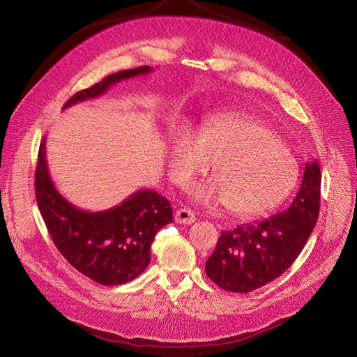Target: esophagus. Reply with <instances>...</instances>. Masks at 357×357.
Listing matches in <instances>:
<instances>
[{"label": "esophagus", "mask_w": 357, "mask_h": 357, "mask_svg": "<svg viewBox=\"0 0 357 357\" xmlns=\"http://www.w3.org/2000/svg\"><path fill=\"white\" fill-rule=\"evenodd\" d=\"M174 220L177 223H183V225H192L193 222L197 220L195 214H193V211L190 208H178L174 214Z\"/></svg>", "instance_id": "obj_1"}]
</instances>
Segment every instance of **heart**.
Returning <instances> with one entry per match:
<instances>
[{
  "label": "heart",
  "instance_id": "obj_1",
  "mask_svg": "<svg viewBox=\"0 0 357 357\" xmlns=\"http://www.w3.org/2000/svg\"><path fill=\"white\" fill-rule=\"evenodd\" d=\"M214 162V180L192 190L198 201L226 204L241 218L264 214L283 202L295 188L298 162L275 129L255 116L214 114L198 135L180 131L171 139L169 167L174 181L186 188Z\"/></svg>",
  "mask_w": 357,
  "mask_h": 357
}]
</instances>
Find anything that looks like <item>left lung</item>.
<instances>
[{
	"mask_svg": "<svg viewBox=\"0 0 357 357\" xmlns=\"http://www.w3.org/2000/svg\"><path fill=\"white\" fill-rule=\"evenodd\" d=\"M320 183L319 164L308 162L302 185L287 210L223 231L205 264L211 282L223 290L248 294L289 269L317 223Z\"/></svg>",
	"mask_w": 357,
	"mask_h": 357,
	"instance_id": "8db88e82",
	"label": "left lung"
}]
</instances>
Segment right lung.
<instances>
[{
  "label": "right lung",
  "instance_id": "1",
  "mask_svg": "<svg viewBox=\"0 0 357 357\" xmlns=\"http://www.w3.org/2000/svg\"><path fill=\"white\" fill-rule=\"evenodd\" d=\"M152 68L144 66L107 75L100 83L73 95L63 105L101 96L112 84ZM36 199L46 228L61 255L83 275L104 286L132 282L150 262L156 232L172 222V208L158 192L143 189L105 211H84L63 198L53 186L46 160V139L38 150Z\"/></svg>",
  "mask_w": 357,
  "mask_h": 357
}]
</instances>
